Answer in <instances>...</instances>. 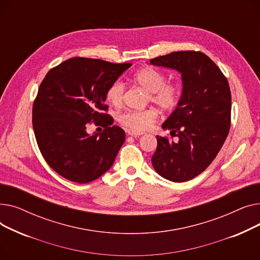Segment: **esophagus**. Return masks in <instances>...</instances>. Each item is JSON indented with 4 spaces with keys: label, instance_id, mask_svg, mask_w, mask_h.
Masks as SVG:
<instances>
[{
    "label": "esophagus",
    "instance_id": "34e87169",
    "mask_svg": "<svg viewBox=\"0 0 260 260\" xmlns=\"http://www.w3.org/2000/svg\"><path fill=\"white\" fill-rule=\"evenodd\" d=\"M127 134L131 135V136H134V137H139V136H141L143 133L142 132H134V131H127Z\"/></svg>",
    "mask_w": 260,
    "mask_h": 260
}]
</instances>
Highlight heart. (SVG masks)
I'll list each match as a JSON object with an SVG mask.
<instances>
[{"label":"heart","instance_id":"obj_1","mask_svg":"<svg viewBox=\"0 0 260 260\" xmlns=\"http://www.w3.org/2000/svg\"><path fill=\"white\" fill-rule=\"evenodd\" d=\"M133 80L148 92V101H152L162 111H173L180 102L181 87L177 82H166L167 77L154 67H143L137 71ZM125 85L120 80L112 82L106 89V100L112 105L121 106L124 100ZM158 118L155 108L141 111H126L118 115V122L129 131L143 132L151 126Z\"/></svg>","mask_w":260,"mask_h":260}]
</instances>
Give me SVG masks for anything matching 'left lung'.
<instances>
[{"mask_svg": "<svg viewBox=\"0 0 260 260\" xmlns=\"http://www.w3.org/2000/svg\"><path fill=\"white\" fill-rule=\"evenodd\" d=\"M149 62L178 71L183 82L180 102L162 124L177 140L156 136L153 167L168 180L188 181L211 165L228 137L232 106L229 82L201 51L171 52Z\"/></svg>", "mask_w": 260, "mask_h": 260, "instance_id": "obj_1", "label": "left lung"}]
</instances>
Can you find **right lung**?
<instances>
[{"label": "right lung", "mask_w": 260, "mask_h": 260, "mask_svg": "<svg viewBox=\"0 0 260 260\" xmlns=\"http://www.w3.org/2000/svg\"><path fill=\"white\" fill-rule=\"evenodd\" d=\"M131 66L75 57L52 67L40 84L32 105L36 140L47 165L64 178L87 183L113 166L125 133L112 125L105 92ZM91 122L104 132L89 135Z\"/></svg>", "instance_id": "add662e5"}]
</instances>
